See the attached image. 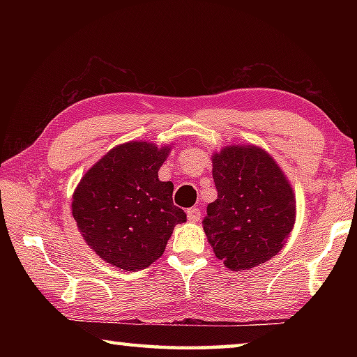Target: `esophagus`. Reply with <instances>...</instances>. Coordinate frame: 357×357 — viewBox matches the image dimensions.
I'll return each instance as SVG.
<instances>
[{
    "mask_svg": "<svg viewBox=\"0 0 357 357\" xmlns=\"http://www.w3.org/2000/svg\"><path fill=\"white\" fill-rule=\"evenodd\" d=\"M187 217H189V220H192V222L200 220V217H202L200 208H190L189 211H187Z\"/></svg>",
    "mask_w": 357,
    "mask_h": 357,
    "instance_id": "esophagus-1",
    "label": "esophagus"
}]
</instances>
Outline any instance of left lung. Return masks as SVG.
<instances>
[{"label": "left lung", "mask_w": 357, "mask_h": 357, "mask_svg": "<svg viewBox=\"0 0 357 357\" xmlns=\"http://www.w3.org/2000/svg\"><path fill=\"white\" fill-rule=\"evenodd\" d=\"M217 200L203 220L215 257L231 271L255 268L285 245L296 220L291 184L277 162L253 144L213 154Z\"/></svg>", "instance_id": "8db88e82"}]
</instances>
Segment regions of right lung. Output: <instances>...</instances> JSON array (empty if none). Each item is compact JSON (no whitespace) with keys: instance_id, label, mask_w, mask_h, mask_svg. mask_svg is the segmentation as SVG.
<instances>
[{"instance_id":"1","label":"right lung","mask_w":357,"mask_h":357,"mask_svg":"<svg viewBox=\"0 0 357 357\" xmlns=\"http://www.w3.org/2000/svg\"><path fill=\"white\" fill-rule=\"evenodd\" d=\"M170 146L123 143L102 157L72 195V215L86 244L112 266L140 271L162 257L176 223L173 183L159 179Z\"/></svg>"}]
</instances>
